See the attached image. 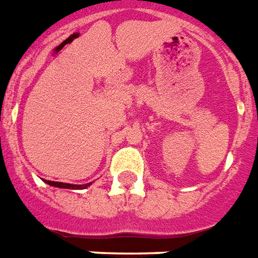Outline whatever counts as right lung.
I'll use <instances>...</instances> for the list:
<instances>
[{
  "mask_svg": "<svg viewBox=\"0 0 258 258\" xmlns=\"http://www.w3.org/2000/svg\"><path fill=\"white\" fill-rule=\"evenodd\" d=\"M45 183H47L49 185H53V187L58 188H68V189H85L87 188L91 183L82 184V185H77V184H69V183H60V181H51V180H43Z\"/></svg>",
  "mask_w": 258,
  "mask_h": 258,
  "instance_id": "add662e5",
  "label": "right lung"
}]
</instances>
